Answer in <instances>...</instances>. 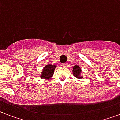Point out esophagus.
Here are the masks:
<instances>
[{"mask_svg":"<svg viewBox=\"0 0 120 120\" xmlns=\"http://www.w3.org/2000/svg\"><path fill=\"white\" fill-rule=\"evenodd\" d=\"M63 66H64V67H67L68 66V64L67 63H65V64H63Z\"/></svg>","mask_w":120,"mask_h":120,"instance_id":"1","label":"esophagus"}]
</instances>
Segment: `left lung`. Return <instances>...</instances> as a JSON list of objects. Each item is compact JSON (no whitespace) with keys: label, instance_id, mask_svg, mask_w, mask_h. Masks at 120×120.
Instances as JSON below:
<instances>
[{"label":"left lung","instance_id":"left-lung-1","mask_svg":"<svg viewBox=\"0 0 120 120\" xmlns=\"http://www.w3.org/2000/svg\"><path fill=\"white\" fill-rule=\"evenodd\" d=\"M82 69L79 65H75L74 67H73V70H72L73 75H74V77L77 79H82L83 78L82 75Z\"/></svg>","mask_w":120,"mask_h":120}]
</instances>
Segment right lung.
I'll use <instances>...</instances> for the list:
<instances>
[{
  "label": "right lung",
  "mask_w": 120,
  "mask_h": 120,
  "mask_svg": "<svg viewBox=\"0 0 120 120\" xmlns=\"http://www.w3.org/2000/svg\"><path fill=\"white\" fill-rule=\"evenodd\" d=\"M56 66L55 65H45L41 70L40 74V77L44 80H50L53 75Z\"/></svg>",
  "instance_id": "obj_1"
}]
</instances>
